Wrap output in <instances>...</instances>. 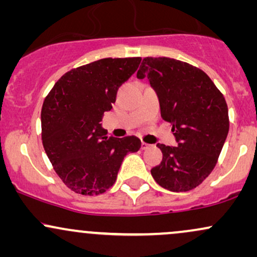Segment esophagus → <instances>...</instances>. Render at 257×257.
I'll use <instances>...</instances> for the list:
<instances>
[{
	"label": "esophagus",
	"mask_w": 257,
	"mask_h": 257,
	"mask_svg": "<svg viewBox=\"0 0 257 257\" xmlns=\"http://www.w3.org/2000/svg\"><path fill=\"white\" fill-rule=\"evenodd\" d=\"M152 145H150V144H147V143H141V149L143 150H147V149H150V147H151Z\"/></svg>",
	"instance_id": "34e87169"
}]
</instances>
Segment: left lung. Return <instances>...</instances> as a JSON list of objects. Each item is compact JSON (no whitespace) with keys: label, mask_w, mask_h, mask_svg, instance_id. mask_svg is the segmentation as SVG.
Instances as JSON below:
<instances>
[{"label":"left lung","mask_w":257,"mask_h":257,"mask_svg":"<svg viewBox=\"0 0 257 257\" xmlns=\"http://www.w3.org/2000/svg\"><path fill=\"white\" fill-rule=\"evenodd\" d=\"M137 76L157 91L162 117L178 141L157 145L163 159L151 169L153 179L173 192L193 190L213 172L228 134L226 100L204 71L176 59L144 58Z\"/></svg>","instance_id":"8db88e82"}]
</instances>
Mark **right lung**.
<instances>
[{"instance_id": "obj_1", "label": "right lung", "mask_w": 257, "mask_h": 257, "mask_svg": "<svg viewBox=\"0 0 257 257\" xmlns=\"http://www.w3.org/2000/svg\"><path fill=\"white\" fill-rule=\"evenodd\" d=\"M141 58H105L70 70L58 79L41 111L42 143L55 173L83 196L104 193L117 179L123 159L140 150L137 137H106L102 114Z\"/></svg>"}]
</instances>
